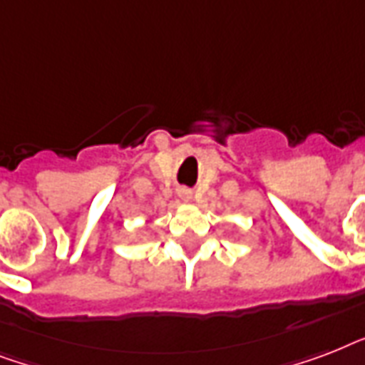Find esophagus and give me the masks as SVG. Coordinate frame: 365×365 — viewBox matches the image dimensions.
Masks as SVG:
<instances>
[{
  "label": "esophagus",
  "instance_id": "1",
  "mask_svg": "<svg viewBox=\"0 0 365 365\" xmlns=\"http://www.w3.org/2000/svg\"><path fill=\"white\" fill-rule=\"evenodd\" d=\"M178 195H180V199L182 200L191 199V191H189V189H180V191H178Z\"/></svg>",
  "mask_w": 365,
  "mask_h": 365
}]
</instances>
